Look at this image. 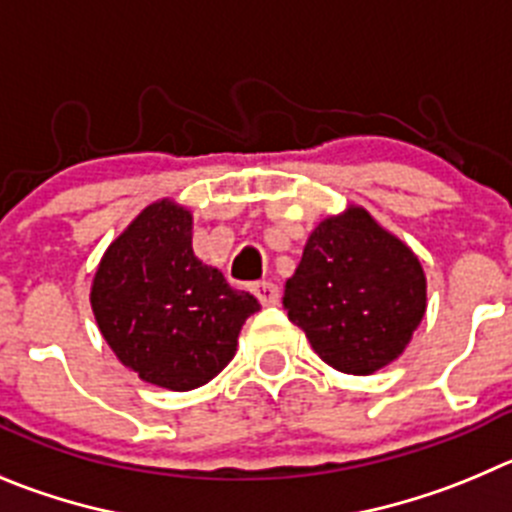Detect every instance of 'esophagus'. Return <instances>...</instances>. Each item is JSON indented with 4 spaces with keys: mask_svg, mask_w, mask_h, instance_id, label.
<instances>
[{
    "mask_svg": "<svg viewBox=\"0 0 512 512\" xmlns=\"http://www.w3.org/2000/svg\"><path fill=\"white\" fill-rule=\"evenodd\" d=\"M252 293H255V298L260 300L262 305H275L280 298V290L275 283H267V280H262V283H257L255 288H252Z\"/></svg>",
    "mask_w": 512,
    "mask_h": 512,
    "instance_id": "34e87169",
    "label": "esophagus"
}]
</instances>
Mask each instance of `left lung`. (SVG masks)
I'll return each mask as SVG.
<instances>
[{"instance_id":"1","label":"left lung","mask_w":512,"mask_h":512,"mask_svg":"<svg viewBox=\"0 0 512 512\" xmlns=\"http://www.w3.org/2000/svg\"><path fill=\"white\" fill-rule=\"evenodd\" d=\"M283 305L328 366L369 376L412 341L427 310V275L407 242L348 204L310 232Z\"/></svg>"}]
</instances>
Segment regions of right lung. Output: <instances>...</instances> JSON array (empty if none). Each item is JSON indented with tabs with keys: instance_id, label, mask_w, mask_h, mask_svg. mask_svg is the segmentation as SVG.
Listing matches in <instances>:
<instances>
[{
	"instance_id": "right-lung-1",
	"label": "right lung",
	"mask_w": 512,
	"mask_h": 512,
	"mask_svg": "<svg viewBox=\"0 0 512 512\" xmlns=\"http://www.w3.org/2000/svg\"><path fill=\"white\" fill-rule=\"evenodd\" d=\"M194 217L176 199L146 204L108 245L90 283L100 336L151 386L191 391L237 353L257 298L232 290L191 247Z\"/></svg>"
}]
</instances>
